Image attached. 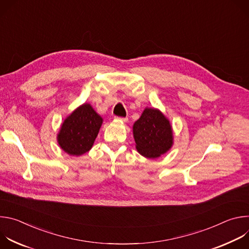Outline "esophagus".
Wrapping results in <instances>:
<instances>
[{
    "label": "esophagus",
    "mask_w": 249,
    "mask_h": 249,
    "mask_svg": "<svg viewBox=\"0 0 249 249\" xmlns=\"http://www.w3.org/2000/svg\"><path fill=\"white\" fill-rule=\"evenodd\" d=\"M114 119H115V120H118V121H121V122H127V121H128V118H127V117H118V116H115Z\"/></svg>",
    "instance_id": "34e87169"
}]
</instances>
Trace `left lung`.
I'll return each instance as SVG.
<instances>
[{
    "label": "left lung",
    "instance_id": "obj_1",
    "mask_svg": "<svg viewBox=\"0 0 249 249\" xmlns=\"http://www.w3.org/2000/svg\"><path fill=\"white\" fill-rule=\"evenodd\" d=\"M138 153L147 159H158L173 146V131L168 118L158 108L146 107L133 125Z\"/></svg>",
    "mask_w": 249,
    "mask_h": 249
}]
</instances>
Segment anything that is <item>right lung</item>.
Masks as SVG:
<instances>
[{"label": "right lung", "mask_w": 249, "mask_h": 249, "mask_svg": "<svg viewBox=\"0 0 249 249\" xmlns=\"http://www.w3.org/2000/svg\"><path fill=\"white\" fill-rule=\"evenodd\" d=\"M102 122V117L89 103L80 105L61 124L57 134L60 148L74 157L88 153L93 146Z\"/></svg>", "instance_id": "1"}]
</instances>
